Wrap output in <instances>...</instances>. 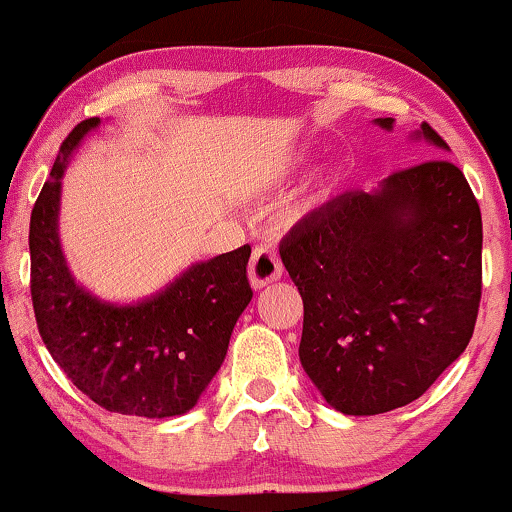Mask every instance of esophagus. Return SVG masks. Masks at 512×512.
I'll use <instances>...</instances> for the list:
<instances>
[{
  "mask_svg": "<svg viewBox=\"0 0 512 512\" xmlns=\"http://www.w3.org/2000/svg\"><path fill=\"white\" fill-rule=\"evenodd\" d=\"M283 274V264L278 260V255L267 245L257 248L252 252L250 264H248V278H250V286L255 290L267 288L269 283H274L281 278Z\"/></svg>",
  "mask_w": 512,
  "mask_h": 512,
  "instance_id": "obj_1",
  "label": "esophagus"
}]
</instances>
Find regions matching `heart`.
<instances>
[{
  "label": "heart",
  "mask_w": 512,
  "mask_h": 512,
  "mask_svg": "<svg viewBox=\"0 0 512 512\" xmlns=\"http://www.w3.org/2000/svg\"><path fill=\"white\" fill-rule=\"evenodd\" d=\"M338 191V174H326V177L321 179V184H319V189H316V193H314V200H326V198H331L333 193Z\"/></svg>",
  "instance_id": "heart-1"
}]
</instances>
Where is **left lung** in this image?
<instances>
[{
    "instance_id": "obj_1",
    "label": "left lung",
    "mask_w": 512,
    "mask_h": 512,
    "mask_svg": "<svg viewBox=\"0 0 512 512\" xmlns=\"http://www.w3.org/2000/svg\"><path fill=\"white\" fill-rule=\"evenodd\" d=\"M375 125L390 132L394 120ZM413 139L449 151L428 122ZM278 252L304 302L302 368L335 411L375 416L411 404L468 347L482 297V215L446 158L335 196Z\"/></svg>"
}]
</instances>
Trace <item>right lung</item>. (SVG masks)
Wrapping results in <instances>:
<instances>
[{"label": "right lung", "instance_id": "add662e5", "mask_svg": "<svg viewBox=\"0 0 512 512\" xmlns=\"http://www.w3.org/2000/svg\"><path fill=\"white\" fill-rule=\"evenodd\" d=\"M61 144L30 217V293L40 335L77 390L122 416L191 411L222 366L238 316L252 300L250 245L196 262L146 300L106 302L75 281L58 236L61 179L92 129Z\"/></svg>", "mask_w": 512, "mask_h": 512}]
</instances>
